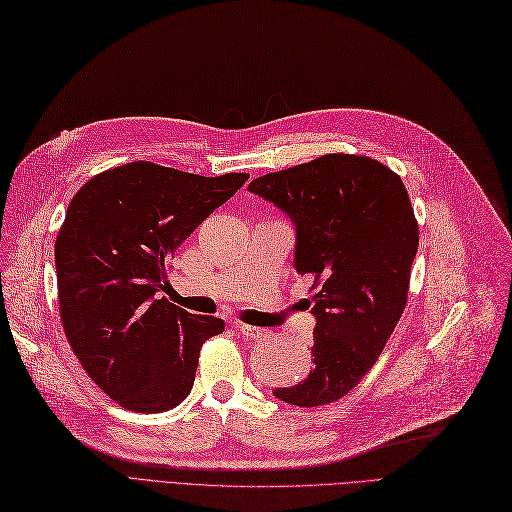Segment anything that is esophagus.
Segmentation results:
<instances>
[{
  "instance_id": "esophagus-1",
  "label": "esophagus",
  "mask_w": 512,
  "mask_h": 512,
  "mask_svg": "<svg viewBox=\"0 0 512 512\" xmlns=\"http://www.w3.org/2000/svg\"><path fill=\"white\" fill-rule=\"evenodd\" d=\"M236 329H238L246 339H259V337H266V335H268L266 329H259V327H253V325L236 323Z\"/></svg>"
}]
</instances>
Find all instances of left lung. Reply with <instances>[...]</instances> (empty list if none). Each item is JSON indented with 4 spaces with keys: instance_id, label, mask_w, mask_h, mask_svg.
<instances>
[{
    "instance_id": "left-lung-1",
    "label": "left lung",
    "mask_w": 512,
    "mask_h": 512,
    "mask_svg": "<svg viewBox=\"0 0 512 512\" xmlns=\"http://www.w3.org/2000/svg\"><path fill=\"white\" fill-rule=\"evenodd\" d=\"M253 194L295 223V270L312 274V369L276 388L297 407L346 396L380 358L405 310L418 221L401 177L367 156L327 154L257 177Z\"/></svg>"
}]
</instances>
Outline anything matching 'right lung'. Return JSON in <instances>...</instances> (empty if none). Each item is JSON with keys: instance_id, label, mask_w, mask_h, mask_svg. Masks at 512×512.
Returning <instances> with one entry per match:
<instances>
[{"instance_id": "1", "label": "right lung", "mask_w": 512, "mask_h": 512, "mask_svg": "<svg viewBox=\"0 0 512 512\" xmlns=\"http://www.w3.org/2000/svg\"><path fill=\"white\" fill-rule=\"evenodd\" d=\"M246 179L139 160L94 175L69 202L54 244L63 329L92 382L124 409L177 407L202 344L225 329L160 293L175 249Z\"/></svg>"}]
</instances>
